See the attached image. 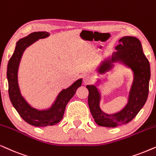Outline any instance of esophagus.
I'll return each instance as SVG.
<instances>
[{
	"label": "esophagus",
	"instance_id": "1",
	"mask_svg": "<svg viewBox=\"0 0 156 156\" xmlns=\"http://www.w3.org/2000/svg\"><path fill=\"white\" fill-rule=\"evenodd\" d=\"M91 80H92V78H91V77H90L89 76H84L83 82L85 83H88L91 82Z\"/></svg>",
	"mask_w": 156,
	"mask_h": 156
}]
</instances>
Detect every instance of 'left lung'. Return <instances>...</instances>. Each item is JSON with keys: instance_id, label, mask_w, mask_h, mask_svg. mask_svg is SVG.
<instances>
[{"instance_id": "left-lung-1", "label": "left lung", "mask_w": 156, "mask_h": 156, "mask_svg": "<svg viewBox=\"0 0 156 156\" xmlns=\"http://www.w3.org/2000/svg\"><path fill=\"white\" fill-rule=\"evenodd\" d=\"M111 62L121 61L134 73V80L130 89L128 103L121 111L108 115L100 108L101 95L95 86H87L89 91L88 105L95 122L104 127L114 128L131 121L143 107L148 98L149 80L151 78L150 63L143 53L142 45L138 38L125 36L119 40L115 47ZM111 61L104 62L99 68L101 73L111 68Z\"/></svg>"}]
</instances>
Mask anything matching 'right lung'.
Instances as JSON below:
<instances>
[{
    "label": "right lung",
    "mask_w": 156,
    "mask_h": 156,
    "mask_svg": "<svg viewBox=\"0 0 156 156\" xmlns=\"http://www.w3.org/2000/svg\"><path fill=\"white\" fill-rule=\"evenodd\" d=\"M48 36V32H34L18 41L15 51L8 61L7 68L8 94L12 104L25 121L37 127L53 126L59 123L63 117L66 105L82 83V79H79L69 88L62 90L52 107L46 111H38L33 108L23 98L18 83V70L23 53L32 43Z\"/></svg>",
    "instance_id": "right-lung-1"
}]
</instances>
